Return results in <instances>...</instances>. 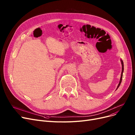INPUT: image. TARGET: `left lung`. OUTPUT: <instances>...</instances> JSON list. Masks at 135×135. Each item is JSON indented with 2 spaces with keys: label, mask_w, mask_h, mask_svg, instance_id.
Wrapping results in <instances>:
<instances>
[{
  "label": "left lung",
  "mask_w": 135,
  "mask_h": 135,
  "mask_svg": "<svg viewBox=\"0 0 135 135\" xmlns=\"http://www.w3.org/2000/svg\"><path fill=\"white\" fill-rule=\"evenodd\" d=\"M121 62H122V73H121V78H120V82L118 84V87H117V89L119 87L120 84H121V82L122 81V78H123V72H124V63H123V61L121 60Z\"/></svg>",
  "instance_id": "8db88e82"
}]
</instances>
